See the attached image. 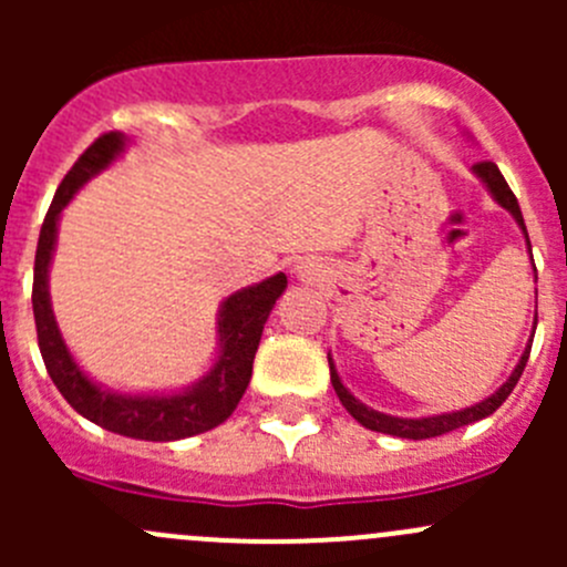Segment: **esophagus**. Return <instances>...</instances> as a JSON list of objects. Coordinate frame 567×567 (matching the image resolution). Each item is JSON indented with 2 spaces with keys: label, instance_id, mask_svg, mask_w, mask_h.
I'll list each match as a JSON object with an SVG mask.
<instances>
[{
  "label": "esophagus",
  "instance_id": "34e87169",
  "mask_svg": "<svg viewBox=\"0 0 567 567\" xmlns=\"http://www.w3.org/2000/svg\"><path fill=\"white\" fill-rule=\"evenodd\" d=\"M296 279H301V282H310V279H316V268H312V262H299V266L293 268Z\"/></svg>",
  "mask_w": 567,
  "mask_h": 567
}]
</instances>
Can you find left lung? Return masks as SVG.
I'll list each match as a JSON object with an SVG mask.
<instances>
[{"mask_svg":"<svg viewBox=\"0 0 567 567\" xmlns=\"http://www.w3.org/2000/svg\"><path fill=\"white\" fill-rule=\"evenodd\" d=\"M472 175L477 177L480 183H483L485 192H488L491 197H494V203L502 205V208H505L507 214H511L513 219H516V225L522 227L524 238H527V249H529V257H532L527 225H524L522 208H518L516 194L511 192V186H507V181H505V177H502L499 167H496L494 162L474 164ZM535 329H537V310H535V320H532V334H529V340H527V348H524L522 359H518V364H516V368H513V373L507 375L505 384H502L494 394H488V398H485V400H480V403H474V405H466V409H461V411H444V414H427V416H394V414H384V411L370 409V405H364L362 400L357 398V394H353L346 384H342L340 373H337V368H334V359H331V353H329L331 386H334L337 398H340V403L346 405L348 414H351L353 420L359 422V425L370 427V431L390 433V436H398V439H414V442H420V439L442 436V433L455 431V427L472 425V422L485 420V416H491L496 409H499L502 403H505L507 394L516 390L518 379H522L524 368H527V359H529V351H532V337H535Z\"/></svg>","mask_w":567,"mask_h":567,"instance_id":"left-lung-1","label":"left lung"}]
</instances>
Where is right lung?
Masks as SVG:
<instances>
[{"instance_id": "1", "label": "right lung", "mask_w": 567, "mask_h": 567, "mask_svg": "<svg viewBox=\"0 0 567 567\" xmlns=\"http://www.w3.org/2000/svg\"><path fill=\"white\" fill-rule=\"evenodd\" d=\"M128 147V136L112 131L99 136L82 153L65 181L56 188L51 208L45 214L38 238L35 282H32V312L38 326V346L45 370L62 398L104 431L120 433L142 442H177V439L197 436L221 425L236 411L238 400L247 392L251 379L257 346H260L262 326L271 316L274 305L288 288L282 271L262 282L247 285L227 296L216 312V353L210 368L181 390H145L123 392L95 381L68 348L49 293V271L56 249L62 210L95 175L106 173Z\"/></svg>"}]
</instances>
